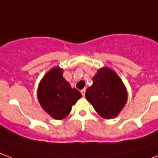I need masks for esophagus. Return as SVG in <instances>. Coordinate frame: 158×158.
<instances>
[{
	"label": "esophagus",
	"mask_w": 158,
	"mask_h": 158,
	"mask_svg": "<svg viewBox=\"0 0 158 158\" xmlns=\"http://www.w3.org/2000/svg\"><path fill=\"white\" fill-rule=\"evenodd\" d=\"M80 92H81L82 95H83V96H84V95H85V92H86V89H82Z\"/></svg>",
	"instance_id": "obj_1"
}]
</instances>
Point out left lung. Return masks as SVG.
<instances>
[{"label":"left lung","instance_id":"obj_1","mask_svg":"<svg viewBox=\"0 0 158 158\" xmlns=\"http://www.w3.org/2000/svg\"><path fill=\"white\" fill-rule=\"evenodd\" d=\"M85 97L103 118H116L127 100V89L116 72L110 68H101L93 77Z\"/></svg>","mask_w":158,"mask_h":158}]
</instances>
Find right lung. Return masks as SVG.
Instances as JSON below:
<instances>
[{"mask_svg": "<svg viewBox=\"0 0 158 158\" xmlns=\"http://www.w3.org/2000/svg\"><path fill=\"white\" fill-rule=\"evenodd\" d=\"M37 97L40 105L53 118L61 120L68 116L72 106L82 97L63 77V69L55 67L40 82Z\"/></svg>", "mask_w": 158, "mask_h": 158, "instance_id": "obj_1", "label": "right lung"}]
</instances>
